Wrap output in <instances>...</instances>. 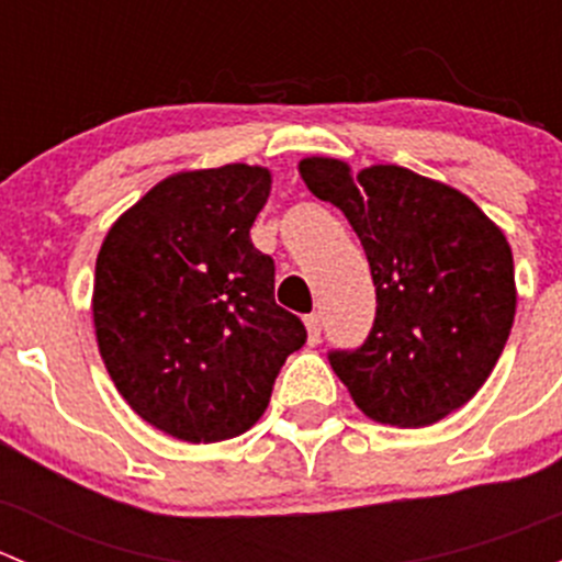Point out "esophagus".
<instances>
[{
  "instance_id": "1",
  "label": "esophagus",
  "mask_w": 562,
  "mask_h": 562,
  "mask_svg": "<svg viewBox=\"0 0 562 562\" xmlns=\"http://www.w3.org/2000/svg\"><path fill=\"white\" fill-rule=\"evenodd\" d=\"M304 326H307V339L310 345L321 342V313H313L304 317Z\"/></svg>"
}]
</instances>
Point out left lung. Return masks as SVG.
I'll return each instance as SVG.
<instances>
[{
  "label": "left lung",
  "instance_id": "1",
  "mask_svg": "<svg viewBox=\"0 0 562 562\" xmlns=\"http://www.w3.org/2000/svg\"><path fill=\"white\" fill-rule=\"evenodd\" d=\"M304 184L348 217L370 260L375 323L328 361L372 422L429 427L473 400L501 359L517 313L503 231L468 195L400 166L350 173L304 157Z\"/></svg>",
  "mask_w": 562,
  "mask_h": 562
}]
</instances>
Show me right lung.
Returning a JSON list of instances; mask_svg holds the SVG:
<instances>
[{
  "mask_svg": "<svg viewBox=\"0 0 562 562\" xmlns=\"http://www.w3.org/2000/svg\"><path fill=\"white\" fill-rule=\"evenodd\" d=\"M271 190L260 166L181 171L108 231L92 315L113 386L187 443L247 432L307 328L274 302V260L249 239Z\"/></svg>",
  "mask_w": 562,
  "mask_h": 562,
  "instance_id": "1",
  "label": "right lung"
}]
</instances>
